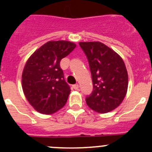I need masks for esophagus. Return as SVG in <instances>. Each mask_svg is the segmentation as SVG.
Instances as JSON below:
<instances>
[{
  "label": "esophagus",
  "instance_id": "esophagus-1",
  "mask_svg": "<svg viewBox=\"0 0 152 152\" xmlns=\"http://www.w3.org/2000/svg\"><path fill=\"white\" fill-rule=\"evenodd\" d=\"M73 89H74V90H79V85H78V84H76V85H73Z\"/></svg>",
  "mask_w": 152,
  "mask_h": 152
}]
</instances>
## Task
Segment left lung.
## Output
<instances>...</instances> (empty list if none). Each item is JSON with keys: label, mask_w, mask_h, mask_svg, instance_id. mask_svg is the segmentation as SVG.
Returning <instances> with one entry per match:
<instances>
[{"label": "left lung", "mask_w": 152, "mask_h": 152, "mask_svg": "<svg viewBox=\"0 0 152 152\" xmlns=\"http://www.w3.org/2000/svg\"><path fill=\"white\" fill-rule=\"evenodd\" d=\"M88 59L93 91L87 96V106L99 113L117 108L126 95L128 73L121 57L100 42H80Z\"/></svg>", "instance_id": "8db88e82"}]
</instances>
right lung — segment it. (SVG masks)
Segmentation results:
<instances>
[{
	"mask_svg": "<svg viewBox=\"0 0 152 152\" xmlns=\"http://www.w3.org/2000/svg\"><path fill=\"white\" fill-rule=\"evenodd\" d=\"M76 45L70 41H49L28 58L22 73V87L36 111L50 115L66 104L70 89L64 79L60 61Z\"/></svg>",
	"mask_w": 152,
	"mask_h": 152,
	"instance_id": "add662e5",
	"label": "right lung"
}]
</instances>
